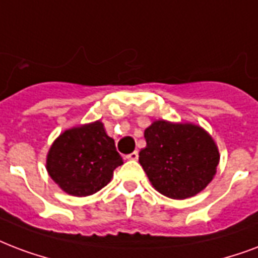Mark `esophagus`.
I'll return each mask as SVG.
<instances>
[{
  "mask_svg": "<svg viewBox=\"0 0 258 258\" xmlns=\"http://www.w3.org/2000/svg\"><path fill=\"white\" fill-rule=\"evenodd\" d=\"M125 158H127V160H131V161H137L138 158H139V154H138V151H133L131 154L125 155Z\"/></svg>",
  "mask_w": 258,
  "mask_h": 258,
  "instance_id": "1",
  "label": "esophagus"
}]
</instances>
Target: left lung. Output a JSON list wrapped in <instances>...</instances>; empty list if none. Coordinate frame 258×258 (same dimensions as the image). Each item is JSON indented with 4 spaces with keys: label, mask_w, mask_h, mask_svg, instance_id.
Returning a JSON list of instances; mask_svg holds the SVG:
<instances>
[{
    "label": "left lung",
    "mask_w": 258,
    "mask_h": 258,
    "mask_svg": "<svg viewBox=\"0 0 258 258\" xmlns=\"http://www.w3.org/2000/svg\"><path fill=\"white\" fill-rule=\"evenodd\" d=\"M145 139L139 162L155 189L170 199L195 196L215 176L218 147L199 125L158 120L145 130Z\"/></svg>",
    "instance_id": "obj_1"
}]
</instances>
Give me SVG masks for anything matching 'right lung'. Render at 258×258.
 Segmentation results:
<instances>
[{"mask_svg": "<svg viewBox=\"0 0 258 258\" xmlns=\"http://www.w3.org/2000/svg\"><path fill=\"white\" fill-rule=\"evenodd\" d=\"M121 164L115 141L100 121L64 131L47 155L50 177L73 196L96 194L111 181L113 170Z\"/></svg>", "mask_w": 258, "mask_h": 258, "instance_id": "obj_1", "label": "right lung"}]
</instances>
